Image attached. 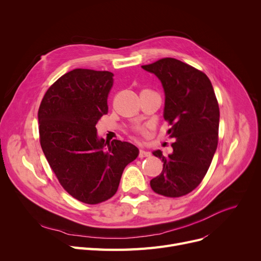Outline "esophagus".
Listing matches in <instances>:
<instances>
[{
	"instance_id": "obj_1",
	"label": "esophagus",
	"mask_w": 261,
	"mask_h": 261,
	"mask_svg": "<svg viewBox=\"0 0 261 261\" xmlns=\"http://www.w3.org/2000/svg\"><path fill=\"white\" fill-rule=\"evenodd\" d=\"M151 155V153H150L149 151H145V150H140V154H139V156L141 158V159H143V158H147V156H150Z\"/></svg>"
}]
</instances>
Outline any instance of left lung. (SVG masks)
I'll return each instance as SVG.
<instances>
[{
    "mask_svg": "<svg viewBox=\"0 0 261 261\" xmlns=\"http://www.w3.org/2000/svg\"><path fill=\"white\" fill-rule=\"evenodd\" d=\"M142 67L161 81L165 93L163 116L171 125L167 133L175 139L172 153L152 152L164 168L150 185L162 196H185L201 183L217 149L220 112L214 88L204 73L174 58Z\"/></svg>",
    "mask_w": 261,
    "mask_h": 261,
    "instance_id": "8db88e82",
    "label": "left lung"
}]
</instances>
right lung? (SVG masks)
<instances>
[{"mask_svg":"<svg viewBox=\"0 0 261 261\" xmlns=\"http://www.w3.org/2000/svg\"><path fill=\"white\" fill-rule=\"evenodd\" d=\"M113 74L76 68L47 90L38 111L40 144L50 168L72 197L97 204L115 195L138 147L99 138L96 123L108 113Z\"/></svg>","mask_w":261,"mask_h":261,"instance_id":"1","label":"right lung"}]
</instances>
